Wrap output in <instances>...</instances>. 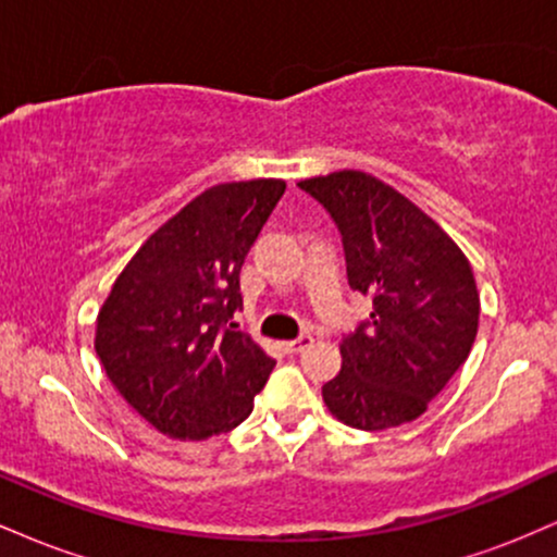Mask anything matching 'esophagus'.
Returning <instances> with one entry per match:
<instances>
[{
    "instance_id": "1",
    "label": "esophagus",
    "mask_w": 557,
    "mask_h": 557,
    "mask_svg": "<svg viewBox=\"0 0 557 557\" xmlns=\"http://www.w3.org/2000/svg\"><path fill=\"white\" fill-rule=\"evenodd\" d=\"M311 343H314V337H311V335H300L298 341H285V343H280V350H283V354H287V356H293V354H300V350L309 348Z\"/></svg>"
}]
</instances>
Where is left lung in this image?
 Returning <instances> with one entry per match:
<instances>
[{
    "mask_svg": "<svg viewBox=\"0 0 557 557\" xmlns=\"http://www.w3.org/2000/svg\"><path fill=\"white\" fill-rule=\"evenodd\" d=\"M343 235L348 283L372 314L341 343L343 367L322 387L343 424L380 432L419 419L469 359L479 290L469 259L430 214L361 170L298 183Z\"/></svg>",
    "mask_w": 557,
    "mask_h": 557,
    "instance_id": "left-lung-1",
    "label": "left lung"
}]
</instances>
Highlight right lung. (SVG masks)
Returning a JSON list of instances; mask_svg holds the SVG:
<instances>
[{
	"instance_id": "right-lung-1",
	"label": "right lung",
	"mask_w": 557,
	"mask_h": 557,
	"mask_svg": "<svg viewBox=\"0 0 557 557\" xmlns=\"http://www.w3.org/2000/svg\"><path fill=\"white\" fill-rule=\"evenodd\" d=\"M285 181L220 183L146 238L96 317V356L117 393L177 440L235 430L274 359L230 324L240 267Z\"/></svg>"
}]
</instances>
